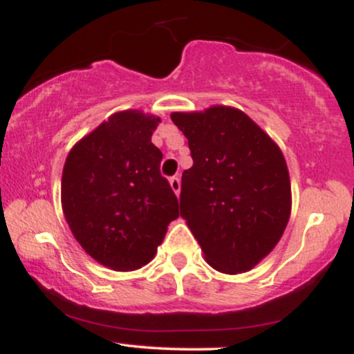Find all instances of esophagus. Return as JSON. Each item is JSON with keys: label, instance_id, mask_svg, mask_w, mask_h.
Masks as SVG:
<instances>
[{"label": "esophagus", "instance_id": "obj_1", "mask_svg": "<svg viewBox=\"0 0 354 354\" xmlns=\"http://www.w3.org/2000/svg\"><path fill=\"white\" fill-rule=\"evenodd\" d=\"M169 186H171V189L174 191V194H176V196H180V191H181V181H180V178L173 176L171 180H169Z\"/></svg>", "mask_w": 354, "mask_h": 354}]
</instances>
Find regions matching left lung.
<instances>
[{
    "label": "left lung",
    "mask_w": 354,
    "mask_h": 354,
    "mask_svg": "<svg viewBox=\"0 0 354 354\" xmlns=\"http://www.w3.org/2000/svg\"><path fill=\"white\" fill-rule=\"evenodd\" d=\"M171 120L193 158L181 178V218L209 266L226 274L250 271L278 245L290 219L281 149L236 108L171 113Z\"/></svg>",
    "instance_id": "obj_1"
}]
</instances>
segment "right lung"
I'll use <instances>...</instances> for the list:
<instances>
[{
  "label": "right lung",
  "instance_id": "obj_1",
  "mask_svg": "<svg viewBox=\"0 0 354 354\" xmlns=\"http://www.w3.org/2000/svg\"><path fill=\"white\" fill-rule=\"evenodd\" d=\"M161 118L118 111L71 148L61 176V206L73 236L100 265L133 271L148 265L168 225L180 216L178 198L151 143Z\"/></svg>",
  "mask_w": 354,
  "mask_h": 354
}]
</instances>
